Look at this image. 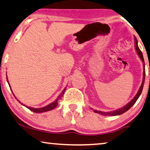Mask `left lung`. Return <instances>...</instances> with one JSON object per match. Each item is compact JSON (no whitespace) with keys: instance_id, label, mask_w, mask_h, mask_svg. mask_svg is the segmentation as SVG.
<instances>
[{"instance_id":"left-lung-1","label":"left lung","mask_w":150,"mask_h":150,"mask_svg":"<svg viewBox=\"0 0 150 150\" xmlns=\"http://www.w3.org/2000/svg\"><path fill=\"white\" fill-rule=\"evenodd\" d=\"M135 40L136 51H137V52L138 54V55H139V57H140V59H142V62H144V67H145L144 59V57H143V54L142 52V51L140 50V49L139 48V47H138L137 39L135 38ZM145 77H146V71H145V70H144V77H143V81H142V86H140L139 91H138V92H137V94H136L135 96L133 98V100H131V102H129V103L127 104V105H125V106L122 107V108H120L119 109H117V110H114V111H112V112H102V111H98V110H93V112H96V113L100 114V115H108V116L120 115H121V114L125 112L128 110L129 108H131V107H132L133 105L135 103L136 101H137L138 98H139V97L140 96L141 93H142V92L143 88H144V81H145Z\"/></svg>"}]
</instances>
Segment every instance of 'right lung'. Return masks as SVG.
I'll return each mask as SVG.
<instances>
[{"mask_svg":"<svg viewBox=\"0 0 150 150\" xmlns=\"http://www.w3.org/2000/svg\"><path fill=\"white\" fill-rule=\"evenodd\" d=\"M6 79H7V78H6ZM8 80V79H7ZM10 86V85H9ZM65 89H66V88L65 89H64V90L62 91V92L61 93V94L59 96V98H57V100H55L54 102H53L52 103H51L50 104H48V106H46L45 107H43V108H32V107H28V106H26L27 108H28V109H30V110L31 111H33V112H36V113H40V112H46V111H49V110H52V109H54V108H56L58 106V104H59V100L61 99V98H62V96H63L64 91H65Z\"/></svg>","mask_w":150,"mask_h":150,"instance_id":"obj_1","label":"right lung"}]
</instances>
